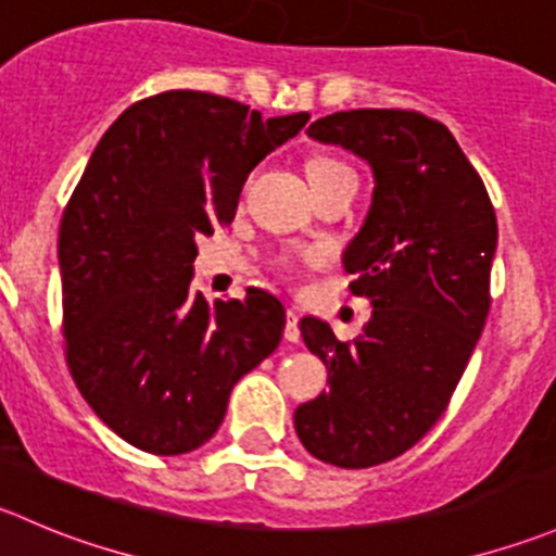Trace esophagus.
<instances>
[{
    "mask_svg": "<svg viewBox=\"0 0 556 556\" xmlns=\"http://www.w3.org/2000/svg\"><path fill=\"white\" fill-rule=\"evenodd\" d=\"M285 339H288V342H299V339H301L299 312H295L293 306L288 309V320H285Z\"/></svg>",
    "mask_w": 556,
    "mask_h": 556,
    "instance_id": "esophagus-1",
    "label": "esophagus"
}]
</instances>
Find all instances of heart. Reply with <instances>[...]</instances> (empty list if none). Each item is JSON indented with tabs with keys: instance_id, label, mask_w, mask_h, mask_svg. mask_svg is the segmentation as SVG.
Here are the masks:
<instances>
[{
	"instance_id": "heart-1",
	"label": "heart",
	"mask_w": 556,
	"mask_h": 556,
	"mask_svg": "<svg viewBox=\"0 0 556 556\" xmlns=\"http://www.w3.org/2000/svg\"><path fill=\"white\" fill-rule=\"evenodd\" d=\"M306 179H309L312 190H326V187L337 185H355L358 187V176L350 168L348 163L337 157H315L309 165H306ZM315 255H301V257H288L285 261V268H293L295 263H315Z\"/></svg>"
}]
</instances>
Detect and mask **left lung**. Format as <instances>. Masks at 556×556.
Instances as JSON below:
<instances>
[{"mask_svg":"<svg viewBox=\"0 0 556 556\" xmlns=\"http://www.w3.org/2000/svg\"><path fill=\"white\" fill-rule=\"evenodd\" d=\"M306 135L375 174L364 228L344 250L350 290L375 309L353 342L317 317L301 320L328 391L293 415L315 459L361 470L413 448L448 407L492 304L497 217L454 135L424 113L339 111Z\"/></svg>","mask_w":556,"mask_h":556,"instance_id":"left-lung-1","label":"left lung"}]
</instances>
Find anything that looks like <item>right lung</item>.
<instances>
[{"mask_svg": "<svg viewBox=\"0 0 556 556\" xmlns=\"http://www.w3.org/2000/svg\"><path fill=\"white\" fill-rule=\"evenodd\" d=\"M309 113L176 89L108 127L59 225L64 353L100 421L135 448L179 456L214 438L236 382L277 350L285 306L266 290L208 304L195 236L233 223L241 187Z\"/></svg>", "mask_w": 556, "mask_h": 556, "instance_id": "add662e5", "label": "right lung"}]
</instances>
